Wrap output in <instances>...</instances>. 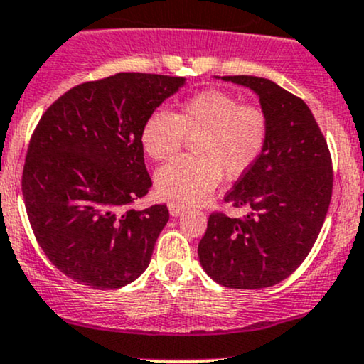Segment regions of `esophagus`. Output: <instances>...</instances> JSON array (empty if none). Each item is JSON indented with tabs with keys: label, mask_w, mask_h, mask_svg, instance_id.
I'll return each instance as SVG.
<instances>
[{
	"label": "esophagus",
	"mask_w": 364,
	"mask_h": 364,
	"mask_svg": "<svg viewBox=\"0 0 364 364\" xmlns=\"http://www.w3.org/2000/svg\"><path fill=\"white\" fill-rule=\"evenodd\" d=\"M167 207H169V213H171V215H173V218H176V215L181 214L183 209H185V207H183V205H179V203H174V202H171Z\"/></svg>",
	"instance_id": "34e87169"
}]
</instances>
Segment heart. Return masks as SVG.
I'll return each mask as SVG.
<instances>
[{
	"mask_svg": "<svg viewBox=\"0 0 364 364\" xmlns=\"http://www.w3.org/2000/svg\"><path fill=\"white\" fill-rule=\"evenodd\" d=\"M195 139V157L171 161L155 174V188L166 200L198 203L218 186L221 174L237 179L264 154L269 122L259 107L221 90H207L183 103L178 114L155 110L141 131V145L154 161L178 154L185 139Z\"/></svg>",
	"mask_w": 364,
	"mask_h": 364,
	"instance_id": "heart-1",
	"label": "heart"
}]
</instances>
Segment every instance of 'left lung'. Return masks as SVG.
<instances>
[{"mask_svg":"<svg viewBox=\"0 0 364 364\" xmlns=\"http://www.w3.org/2000/svg\"><path fill=\"white\" fill-rule=\"evenodd\" d=\"M221 79L257 95L269 122V138L257 164L225 197V202L252 213L245 219L210 214L198 259L219 285L266 289L290 277L316 242L331 200V157L301 98L264 77Z\"/></svg>","mask_w":364,"mask_h":364,"instance_id":"obj_1","label":"left lung"}]
</instances>
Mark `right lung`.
I'll list each match as a JSON object with an SVG mask.
<instances>
[{"label":"right lung","mask_w":364,"mask_h":364,"mask_svg":"<svg viewBox=\"0 0 364 364\" xmlns=\"http://www.w3.org/2000/svg\"><path fill=\"white\" fill-rule=\"evenodd\" d=\"M185 77L121 72L62 95L27 150L22 193L51 264L91 289H121L150 264L164 203L129 209L151 186L141 131Z\"/></svg>","instance_id":"right-lung-1"}]
</instances>
